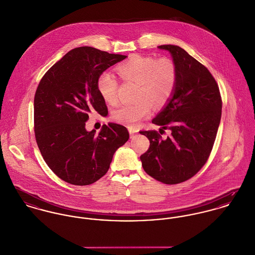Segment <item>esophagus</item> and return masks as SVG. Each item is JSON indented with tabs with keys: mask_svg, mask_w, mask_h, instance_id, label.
Segmentation results:
<instances>
[{
	"mask_svg": "<svg viewBox=\"0 0 255 255\" xmlns=\"http://www.w3.org/2000/svg\"><path fill=\"white\" fill-rule=\"evenodd\" d=\"M128 130H129V133H130V137H131V138H134V137L136 136V134L138 133V130L135 129V128H133V127H129Z\"/></svg>",
	"mask_w": 255,
	"mask_h": 255,
	"instance_id": "obj_1",
	"label": "esophagus"
}]
</instances>
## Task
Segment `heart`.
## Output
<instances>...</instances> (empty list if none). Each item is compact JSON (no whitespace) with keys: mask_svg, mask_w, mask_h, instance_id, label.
<instances>
[{"mask_svg":"<svg viewBox=\"0 0 255 255\" xmlns=\"http://www.w3.org/2000/svg\"><path fill=\"white\" fill-rule=\"evenodd\" d=\"M117 72L125 81L139 83V103L123 105L115 110L113 118L119 123L134 125L147 117L153 106L160 108L169 102L178 80V69L168 57L155 58L134 55L117 66ZM102 98L110 105L118 102V81L110 72L102 73L97 82Z\"/></svg>","mask_w":255,"mask_h":255,"instance_id":"1","label":"heart"}]
</instances>
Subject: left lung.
I'll list each match as a JSON object with an SVG mask.
<instances>
[{
	"label": "left lung",
	"instance_id": "left-lung-1",
	"mask_svg": "<svg viewBox=\"0 0 255 255\" xmlns=\"http://www.w3.org/2000/svg\"><path fill=\"white\" fill-rule=\"evenodd\" d=\"M158 49L171 54L178 80L168 104L152 123L170 130L171 136L163 140L156 131H141L149 147L140 158L149 176L175 185L195 176L207 161L221 120L222 100L214 77L196 58L179 46Z\"/></svg>",
	"mask_w": 255,
	"mask_h": 255
}]
</instances>
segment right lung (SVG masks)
<instances>
[{
    "label": "right lung",
    "instance_id": "1",
    "mask_svg": "<svg viewBox=\"0 0 255 255\" xmlns=\"http://www.w3.org/2000/svg\"><path fill=\"white\" fill-rule=\"evenodd\" d=\"M126 56L92 47L69 51L43 76L34 98V131L41 154L61 180L86 186L110 168L114 152L129 139L126 127L109 123L88 132L89 114L108 113L99 76Z\"/></svg>",
    "mask_w": 255,
    "mask_h": 255
}]
</instances>
